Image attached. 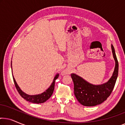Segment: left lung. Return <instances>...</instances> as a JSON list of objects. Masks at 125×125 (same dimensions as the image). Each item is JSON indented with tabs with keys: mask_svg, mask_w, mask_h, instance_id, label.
Instances as JSON below:
<instances>
[{
	"mask_svg": "<svg viewBox=\"0 0 125 125\" xmlns=\"http://www.w3.org/2000/svg\"><path fill=\"white\" fill-rule=\"evenodd\" d=\"M115 65L112 77L106 83L93 85L74 73L71 74L74 83V93L77 100L85 106H94L102 104L110 96L115 86L118 74V62L113 45H111Z\"/></svg>",
	"mask_w": 125,
	"mask_h": 125,
	"instance_id": "obj_1",
	"label": "left lung"
}]
</instances>
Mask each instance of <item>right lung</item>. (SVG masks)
I'll return each mask as SVG.
<instances>
[{"label":"right lung","instance_id":"right-lung-1","mask_svg":"<svg viewBox=\"0 0 125 125\" xmlns=\"http://www.w3.org/2000/svg\"><path fill=\"white\" fill-rule=\"evenodd\" d=\"M11 69H12V61H11ZM59 73H57V74L55 75V76H54L52 83H51L50 86H49V88L45 90V91L42 92V93L39 94H36V95H29L22 91L21 89L20 88V87L19 86L18 83H16V81H15V78L13 77V76H12L13 82H14L15 87H16V89L19 92V93L20 94V95H21L24 99H25V100H27V101L32 102V103H33V104L44 103V102L47 101L50 98L51 95H52L53 92L56 80L59 77Z\"/></svg>","mask_w":125,"mask_h":125}]
</instances>
